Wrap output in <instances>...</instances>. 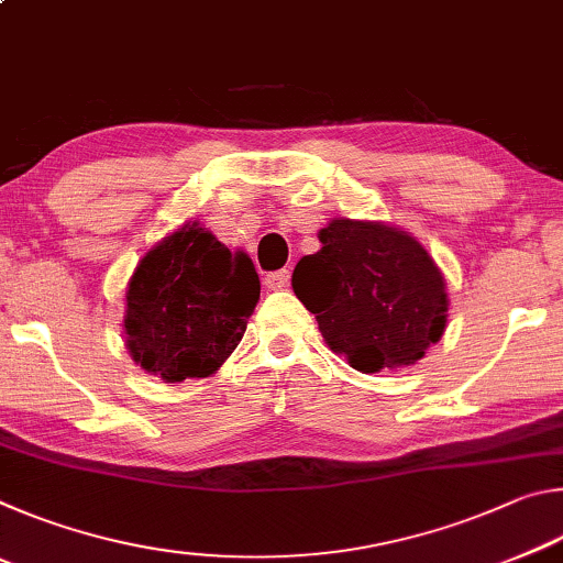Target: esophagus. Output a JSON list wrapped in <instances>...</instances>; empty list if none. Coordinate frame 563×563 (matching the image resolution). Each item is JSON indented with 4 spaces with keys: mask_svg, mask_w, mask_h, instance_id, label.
Instances as JSON below:
<instances>
[{
    "mask_svg": "<svg viewBox=\"0 0 563 563\" xmlns=\"http://www.w3.org/2000/svg\"><path fill=\"white\" fill-rule=\"evenodd\" d=\"M288 283H290V271H285V268L265 275V288H271V290L288 288Z\"/></svg>",
    "mask_w": 563,
    "mask_h": 563,
    "instance_id": "34e87169",
    "label": "esophagus"
}]
</instances>
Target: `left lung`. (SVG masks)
Wrapping results in <instances>:
<instances>
[{
	"label": "left lung",
	"mask_w": 563,
	"mask_h": 563,
	"mask_svg": "<svg viewBox=\"0 0 563 563\" xmlns=\"http://www.w3.org/2000/svg\"><path fill=\"white\" fill-rule=\"evenodd\" d=\"M302 255L292 290L360 373L415 365L446 325L444 278L412 235L338 218Z\"/></svg>",
	"instance_id": "left-lung-1"
}]
</instances>
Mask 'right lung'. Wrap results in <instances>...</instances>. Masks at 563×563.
Listing matches in <instances>:
<instances>
[{
    "label": "right lung",
    "instance_id": "right-lung-1",
    "mask_svg": "<svg viewBox=\"0 0 563 563\" xmlns=\"http://www.w3.org/2000/svg\"><path fill=\"white\" fill-rule=\"evenodd\" d=\"M258 300L251 258L186 223L139 263L129 283L123 328L131 355L166 383L213 375L238 347Z\"/></svg>",
    "mask_w": 563,
    "mask_h": 563
}]
</instances>
